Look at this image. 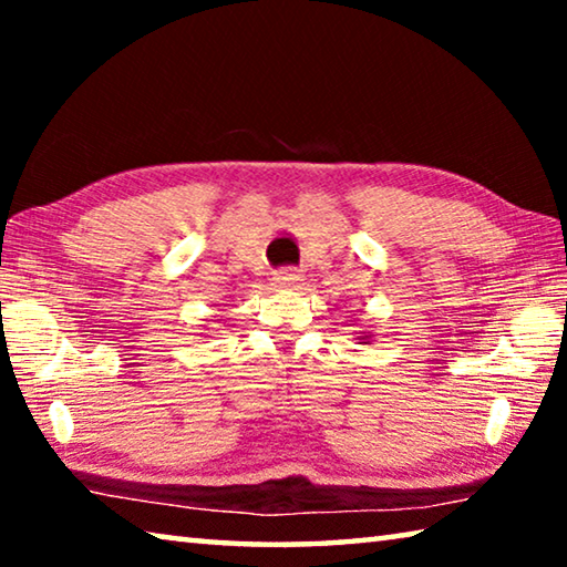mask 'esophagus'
<instances>
[{"label": "esophagus", "mask_w": 567, "mask_h": 567, "mask_svg": "<svg viewBox=\"0 0 567 567\" xmlns=\"http://www.w3.org/2000/svg\"><path fill=\"white\" fill-rule=\"evenodd\" d=\"M272 285L277 287V290H297V287L302 285V275L297 270H280V272H275Z\"/></svg>", "instance_id": "obj_1"}]
</instances>
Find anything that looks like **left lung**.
<instances>
[{
    "mask_svg": "<svg viewBox=\"0 0 567 567\" xmlns=\"http://www.w3.org/2000/svg\"><path fill=\"white\" fill-rule=\"evenodd\" d=\"M354 340H360V344H370L372 334L370 332H358V338H354Z\"/></svg>",
    "mask_w": 567,
    "mask_h": 567,
    "instance_id": "obj_1",
    "label": "left lung"
}]
</instances>
